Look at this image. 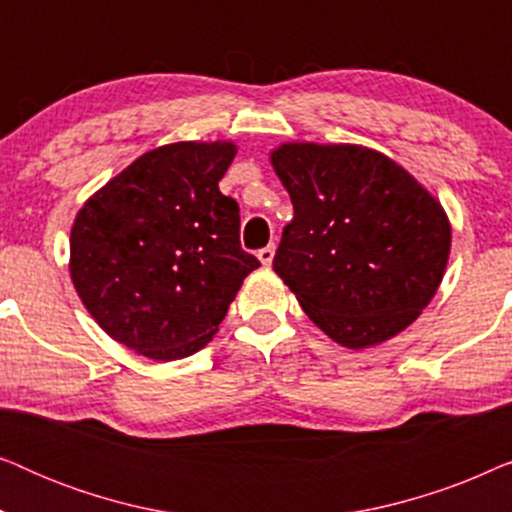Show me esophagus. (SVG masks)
<instances>
[{
  "label": "esophagus",
  "instance_id": "esophagus-1",
  "mask_svg": "<svg viewBox=\"0 0 512 512\" xmlns=\"http://www.w3.org/2000/svg\"><path fill=\"white\" fill-rule=\"evenodd\" d=\"M272 258H275V247H272V244H268V247L258 251V261H261L263 265H270Z\"/></svg>",
  "mask_w": 512,
  "mask_h": 512
}]
</instances>
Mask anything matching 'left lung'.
I'll return each mask as SVG.
<instances>
[{"mask_svg": "<svg viewBox=\"0 0 512 512\" xmlns=\"http://www.w3.org/2000/svg\"><path fill=\"white\" fill-rule=\"evenodd\" d=\"M270 163L293 202L272 268L347 349L391 340L443 282L452 226L408 170L361 144L284 142Z\"/></svg>", "mask_w": 512, "mask_h": 512, "instance_id": "8db88e82", "label": "left lung"}]
</instances>
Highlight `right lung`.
Returning <instances> with one entry per match:
<instances>
[{
  "label": "right lung",
  "mask_w": 512,
  "mask_h": 512,
  "mask_svg": "<svg viewBox=\"0 0 512 512\" xmlns=\"http://www.w3.org/2000/svg\"><path fill=\"white\" fill-rule=\"evenodd\" d=\"M235 142L146 151L83 202L69 275L104 333L156 361L191 356L219 331L256 258L240 207L219 191Z\"/></svg>",
  "instance_id": "right-lung-1"
}]
</instances>
